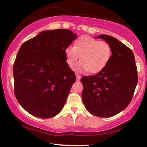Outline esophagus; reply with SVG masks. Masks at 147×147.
<instances>
[{"label": "esophagus", "mask_w": 147, "mask_h": 147, "mask_svg": "<svg viewBox=\"0 0 147 147\" xmlns=\"http://www.w3.org/2000/svg\"><path fill=\"white\" fill-rule=\"evenodd\" d=\"M81 78V75H79V74H76V79H77V81H80Z\"/></svg>", "instance_id": "34e87169"}]
</instances>
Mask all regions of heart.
I'll return each mask as SVG.
<instances>
[{"label":"heart","mask_w":147,"mask_h":147,"mask_svg":"<svg viewBox=\"0 0 147 147\" xmlns=\"http://www.w3.org/2000/svg\"><path fill=\"white\" fill-rule=\"evenodd\" d=\"M112 47L108 42L100 41L89 36H81L75 42L74 47L65 49L66 63L73 68L81 57V60L74 70L79 73L89 71L98 73L104 69L112 57Z\"/></svg>","instance_id":"heart-1"}]
</instances>
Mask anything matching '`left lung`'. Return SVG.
Here are the masks:
<instances>
[{
  "label": "left lung",
  "instance_id": "8db88e82",
  "mask_svg": "<svg viewBox=\"0 0 147 147\" xmlns=\"http://www.w3.org/2000/svg\"><path fill=\"white\" fill-rule=\"evenodd\" d=\"M112 47L107 65L96 75L82 77V100L93 115L108 117L118 114L131 102L138 82L137 69L132 51L115 37L98 36Z\"/></svg>",
  "mask_w": 147,
  "mask_h": 147
}]
</instances>
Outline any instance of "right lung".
<instances>
[{
  "label": "right lung",
  "instance_id": "right-lung-1",
  "mask_svg": "<svg viewBox=\"0 0 147 147\" xmlns=\"http://www.w3.org/2000/svg\"><path fill=\"white\" fill-rule=\"evenodd\" d=\"M76 38L69 30H47L20 47L13 64L14 93L30 114L50 118L61 110L76 78L64 50Z\"/></svg>",
  "mask_w": 147,
  "mask_h": 147
}]
</instances>
